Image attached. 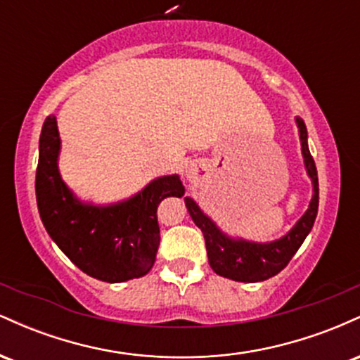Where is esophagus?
Listing matches in <instances>:
<instances>
[{
  "mask_svg": "<svg viewBox=\"0 0 360 360\" xmlns=\"http://www.w3.org/2000/svg\"><path fill=\"white\" fill-rule=\"evenodd\" d=\"M186 172H188V177H189V179H194V177L198 176V171H196V169H194V167H189L188 171H186Z\"/></svg>",
  "mask_w": 360,
  "mask_h": 360,
  "instance_id": "esophagus-1",
  "label": "esophagus"
}]
</instances>
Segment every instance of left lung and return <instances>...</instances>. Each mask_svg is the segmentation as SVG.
Returning a JSON list of instances; mask_svg holds the SVG:
<instances>
[{"mask_svg": "<svg viewBox=\"0 0 360 360\" xmlns=\"http://www.w3.org/2000/svg\"><path fill=\"white\" fill-rule=\"evenodd\" d=\"M296 122H298L300 127L304 164H307V171L313 181L315 194H313L308 212L301 217V220L296 223L295 229L286 237L271 243L232 240L217 229V225L206 214H203L191 198L184 200L193 221L196 223L198 229H201V232L205 235L210 266L218 276L240 281V283H259V281L269 279L272 276L279 274L288 266L289 260L292 259V255L298 252L301 243L307 238L309 230L313 229V223H315L318 213V174L315 160H313L308 148L307 127H304L303 120L298 118Z\"/></svg>", "mask_w": 360, "mask_h": 360, "instance_id": "left-lung-1", "label": "left lung"}]
</instances>
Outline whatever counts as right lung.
<instances>
[{"mask_svg": "<svg viewBox=\"0 0 360 360\" xmlns=\"http://www.w3.org/2000/svg\"><path fill=\"white\" fill-rule=\"evenodd\" d=\"M59 131L47 117L40 135L37 205L45 230L82 272L105 283L142 278L152 269L160 242L157 206L183 196L179 176L155 179L127 203L96 208L74 200L57 171Z\"/></svg>", "mask_w": 360, "mask_h": 360, "instance_id": "right-lung-1", "label": "right lung"}]
</instances>
